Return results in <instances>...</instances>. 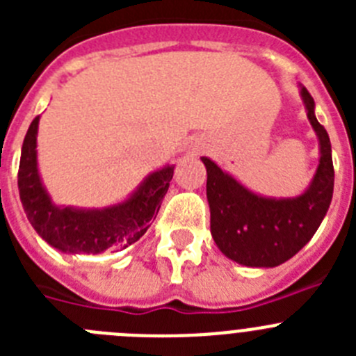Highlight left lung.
I'll return each instance as SVG.
<instances>
[{"label": "left lung", "mask_w": 356, "mask_h": 356, "mask_svg": "<svg viewBox=\"0 0 356 356\" xmlns=\"http://www.w3.org/2000/svg\"><path fill=\"white\" fill-rule=\"evenodd\" d=\"M310 124L321 144V160L310 187L292 200H269L250 193L203 156L210 232L217 248L248 267H276L292 259L325 219L333 196L332 144L314 114V97L301 89Z\"/></svg>", "instance_id": "left-lung-1"}]
</instances>
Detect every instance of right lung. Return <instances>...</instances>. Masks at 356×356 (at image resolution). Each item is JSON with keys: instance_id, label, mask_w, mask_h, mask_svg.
<instances>
[{"instance_id": "obj_1", "label": "right lung", "mask_w": 356, "mask_h": 356, "mask_svg": "<svg viewBox=\"0 0 356 356\" xmlns=\"http://www.w3.org/2000/svg\"><path fill=\"white\" fill-rule=\"evenodd\" d=\"M37 128L39 115L26 131L17 172L21 203L37 234L49 246L67 253L118 251L139 241L159 213L175 168L168 165L147 176L139 191L121 205L103 210L58 209L40 184L35 149Z\"/></svg>"}]
</instances>
